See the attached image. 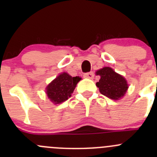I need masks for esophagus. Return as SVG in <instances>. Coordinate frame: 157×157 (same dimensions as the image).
<instances>
[{"instance_id": "obj_1", "label": "esophagus", "mask_w": 157, "mask_h": 157, "mask_svg": "<svg viewBox=\"0 0 157 157\" xmlns=\"http://www.w3.org/2000/svg\"><path fill=\"white\" fill-rule=\"evenodd\" d=\"M83 77H84L85 78H88V79H91V80H93V79L94 78V74H93V72L86 73V74H84Z\"/></svg>"}]
</instances>
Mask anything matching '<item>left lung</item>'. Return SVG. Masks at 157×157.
I'll return each instance as SVG.
<instances>
[{
    "label": "left lung",
    "mask_w": 157,
    "mask_h": 157,
    "mask_svg": "<svg viewBox=\"0 0 157 157\" xmlns=\"http://www.w3.org/2000/svg\"><path fill=\"white\" fill-rule=\"evenodd\" d=\"M96 74L100 76V80L96 84L102 95L114 100H118L124 96L128 85L123 76L117 74L109 67L99 70Z\"/></svg>",
    "instance_id": "left-lung-1"
}]
</instances>
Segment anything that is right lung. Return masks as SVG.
I'll list each match as a JSON object with an SVG mask.
<instances>
[{
  "label": "right lung",
  "instance_id": "add662e5",
  "mask_svg": "<svg viewBox=\"0 0 157 157\" xmlns=\"http://www.w3.org/2000/svg\"><path fill=\"white\" fill-rule=\"evenodd\" d=\"M80 80L81 77H72L67 73H62L47 86V96L55 105L61 103L71 97Z\"/></svg>",
  "mask_w": 157,
  "mask_h": 157
}]
</instances>
